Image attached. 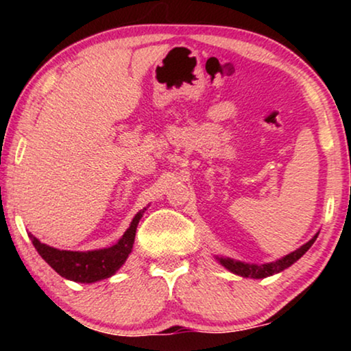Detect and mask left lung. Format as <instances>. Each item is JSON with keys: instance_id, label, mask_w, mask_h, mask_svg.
<instances>
[{"instance_id": "1", "label": "left lung", "mask_w": 351, "mask_h": 351, "mask_svg": "<svg viewBox=\"0 0 351 351\" xmlns=\"http://www.w3.org/2000/svg\"><path fill=\"white\" fill-rule=\"evenodd\" d=\"M318 238V233L315 234L310 241H306L305 244H302L299 249L292 251L287 256L278 258L275 262H268V263H247V262H241V261H234V258L230 257H215L220 265L227 268L228 271L234 273V275L243 276V278H254V280H262V278L276 275V273H281L282 270H286L287 267H291L292 263H295L299 258L304 256V254L308 251L311 247V244L315 243V239Z\"/></svg>"}]
</instances>
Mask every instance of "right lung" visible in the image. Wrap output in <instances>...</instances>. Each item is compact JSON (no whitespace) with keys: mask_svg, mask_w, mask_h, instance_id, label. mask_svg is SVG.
Wrapping results in <instances>:
<instances>
[{"mask_svg":"<svg viewBox=\"0 0 351 351\" xmlns=\"http://www.w3.org/2000/svg\"><path fill=\"white\" fill-rule=\"evenodd\" d=\"M147 208L138 210L134 215L129 228L118 239V243H114L110 247L94 249V251H62V249L47 246V244L41 243L32 233L28 237H30L38 254L62 278L75 282H95L113 276L124 265V262H126V258L132 251L138 220L142 219Z\"/></svg>","mask_w":351,"mask_h":351,"instance_id":"1","label":"right lung"}]
</instances>
